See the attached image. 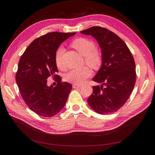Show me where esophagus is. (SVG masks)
Returning <instances> with one entry per match:
<instances>
[{"label": "esophagus", "instance_id": "esophagus-1", "mask_svg": "<svg viewBox=\"0 0 155 155\" xmlns=\"http://www.w3.org/2000/svg\"><path fill=\"white\" fill-rule=\"evenodd\" d=\"M72 87H73L74 88H80V87H81V85H79V84H74V85H72Z\"/></svg>", "mask_w": 155, "mask_h": 155}]
</instances>
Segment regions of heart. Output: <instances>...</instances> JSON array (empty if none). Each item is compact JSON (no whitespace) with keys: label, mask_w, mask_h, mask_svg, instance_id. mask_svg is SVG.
Listing matches in <instances>:
<instances>
[{"label":"heart","mask_w":155,"mask_h":155,"mask_svg":"<svg viewBox=\"0 0 155 155\" xmlns=\"http://www.w3.org/2000/svg\"><path fill=\"white\" fill-rule=\"evenodd\" d=\"M72 47L76 50L79 54L84 56L85 62L94 70L99 69L103 64L104 58L100 50L95 48L94 42L86 37H78L71 43ZM64 48L62 46L56 49L54 59L56 66L59 70H64V65L63 62V55ZM91 71L87 67L79 69H73L65 74V80L74 84H81L91 76Z\"/></svg>","instance_id":"heart-1"}]
</instances>
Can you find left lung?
<instances>
[{
    "label": "left lung",
    "instance_id": "obj_1",
    "mask_svg": "<svg viewBox=\"0 0 155 155\" xmlns=\"http://www.w3.org/2000/svg\"><path fill=\"white\" fill-rule=\"evenodd\" d=\"M81 33L94 37L104 58L100 70L92 79L101 85L92 87L87 102L97 113H112L125 104L134 88L137 78L134 58L125 42L105 28L92 26Z\"/></svg>",
    "mask_w": 155,
    "mask_h": 155
}]
</instances>
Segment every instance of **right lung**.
Returning <instances> with one entry per match:
<instances>
[{"label": "right lung", "instance_id": "obj_1", "mask_svg": "<svg viewBox=\"0 0 155 155\" xmlns=\"http://www.w3.org/2000/svg\"><path fill=\"white\" fill-rule=\"evenodd\" d=\"M76 33L49 32L32 41L21 55L15 80L23 100L36 114L51 117L64 107L72 85L61 80L54 59L58 46ZM57 82L47 85L48 78Z\"/></svg>", "mask_w": 155, "mask_h": 155}]
</instances>
